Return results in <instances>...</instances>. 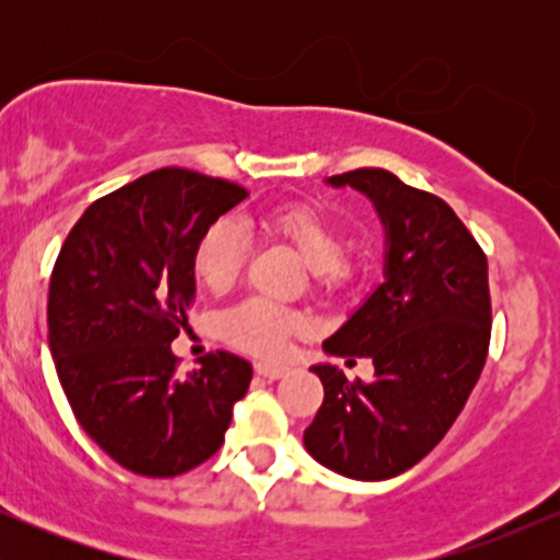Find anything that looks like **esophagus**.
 <instances>
[{
  "instance_id": "esophagus-1",
  "label": "esophagus",
  "mask_w": 560,
  "mask_h": 560,
  "mask_svg": "<svg viewBox=\"0 0 560 560\" xmlns=\"http://www.w3.org/2000/svg\"><path fill=\"white\" fill-rule=\"evenodd\" d=\"M255 371H258L260 376H266V378H281V376H287V365H276V363H258L255 365Z\"/></svg>"
}]
</instances>
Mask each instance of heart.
<instances>
[{
	"instance_id": "1",
	"label": "heart",
	"mask_w": 560,
	"mask_h": 560,
	"mask_svg": "<svg viewBox=\"0 0 560 560\" xmlns=\"http://www.w3.org/2000/svg\"><path fill=\"white\" fill-rule=\"evenodd\" d=\"M255 226L268 240L287 244L300 260L311 268L318 284L331 287L345 279V253L350 247V236L342 223L316 202H284L268 208L255 218ZM247 236L242 226L231 218H221L199 236L195 247L197 281L208 292L226 294L234 289L247 262ZM221 334L240 350L260 358H279L284 352L294 331L300 329V318L294 313L281 311L266 300H247L231 307L218 320Z\"/></svg>"
}]
</instances>
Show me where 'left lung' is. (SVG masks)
I'll use <instances>...</instances> for the list:
<instances>
[{"mask_svg":"<svg viewBox=\"0 0 560 560\" xmlns=\"http://www.w3.org/2000/svg\"><path fill=\"white\" fill-rule=\"evenodd\" d=\"M329 184L371 197L389 249L384 284L324 342L347 363L371 358L376 376L313 365L324 402L305 447L342 477L382 481L427 458L477 387L492 331L487 255L445 199L395 173L358 168Z\"/></svg>","mask_w":560,"mask_h":560,"instance_id":"8db88e82","label":"left lung"}]
</instances>
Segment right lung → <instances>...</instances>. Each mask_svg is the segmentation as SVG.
I'll list each match as a JSON object with an SVG mask.
<instances>
[{"label":"right lung","mask_w":560,"mask_h":560,"mask_svg":"<svg viewBox=\"0 0 560 560\" xmlns=\"http://www.w3.org/2000/svg\"><path fill=\"white\" fill-rule=\"evenodd\" d=\"M247 191L160 168L100 197L62 242L49 347L75 419L128 471L168 479L218 453L253 363L215 350L178 376L171 342L195 298V247Z\"/></svg>","instance_id":"add662e5"}]
</instances>
